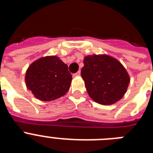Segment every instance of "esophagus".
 <instances>
[{
  "instance_id": "34e87169",
  "label": "esophagus",
  "mask_w": 153,
  "mask_h": 153,
  "mask_svg": "<svg viewBox=\"0 0 153 153\" xmlns=\"http://www.w3.org/2000/svg\"><path fill=\"white\" fill-rule=\"evenodd\" d=\"M74 75H75V76H80V70H79L78 72L76 73V74H74Z\"/></svg>"
}]
</instances>
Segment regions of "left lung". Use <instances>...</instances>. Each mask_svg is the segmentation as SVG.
Returning a JSON list of instances; mask_svg holds the SVG:
<instances>
[{"instance_id":"left-lung-1","label":"left lung","mask_w":153,"mask_h":153,"mask_svg":"<svg viewBox=\"0 0 153 153\" xmlns=\"http://www.w3.org/2000/svg\"><path fill=\"white\" fill-rule=\"evenodd\" d=\"M81 76L90 98L102 105H111L123 98L130 82L126 70L108 55L84 57Z\"/></svg>"}]
</instances>
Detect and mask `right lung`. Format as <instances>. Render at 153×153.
<instances>
[{
	"mask_svg": "<svg viewBox=\"0 0 153 153\" xmlns=\"http://www.w3.org/2000/svg\"><path fill=\"white\" fill-rule=\"evenodd\" d=\"M25 81L27 89L36 99L51 101L68 92L72 76L67 65L60 58L48 56L40 58L30 65Z\"/></svg>",
	"mask_w": 153,
	"mask_h": 153,
	"instance_id": "add662e5",
	"label": "right lung"
}]
</instances>
